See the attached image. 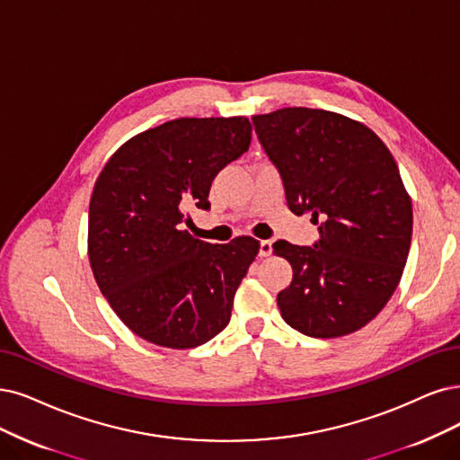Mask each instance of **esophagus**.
<instances>
[{
    "label": "esophagus",
    "instance_id": "1",
    "mask_svg": "<svg viewBox=\"0 0 460 460\" xmlns=\"http://www.w3.org/2000/svg\"><path fill=\"white\" fill-rule=\"evenodd\" d=\"M270 253H273V243L261 241L260 243V258H269Z\"/></svg>",
    "mask_w": 460,
    "mask_h": 460
}]
</instances>
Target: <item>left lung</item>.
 Instances as JSON below:
<instances>
[{
    "label": "left lung",
    "mask_w": 460,
    "mask_h": 460,
    "mask_svg": "<svg viewBox=\"0 0 460 460\" xmlns=\"http://www.w3.org/2000/svg\"><path fill=\"white\" fill-rule=\"evenodd\" d=\"M296 216L311 214L314 246L277 241L294 279L277 296L282 318L318 339L358 332L400 284L413 231L411 197L393 153L341 113L282 108L252 117Z\"/></svg>",
    "instance_id": "obj_1"
}]
</instances>
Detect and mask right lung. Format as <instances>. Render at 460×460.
Masks as SVG:
<instances>
[{
    "label": "right lung",
    "instance_id": "1",
    "mask_svg": "<svg viewBox=\"0 0 460 460\" xmlns=\"http://www.w3.org/2000/svg\"><path fill=\"white\" fill-rule=\"evenodd\" d=\"M248 117H181L136 134L102 168L89 207V261L123 324L166 349H193L229 324L260 241L210 244L183 229L208 210L212 180L248 151Z\"/></svg>",
    "mask_w": 460,
    "mask_h": 460
}]
</instances>
